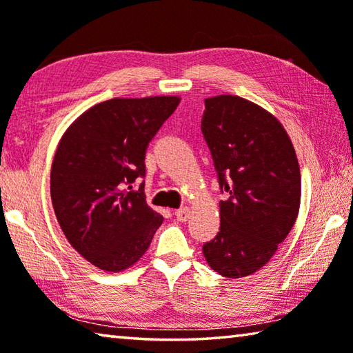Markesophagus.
<instances>
[{"instance_id":"esophagus-1","label":"esophagus","mask_w":353,"mask_h":353,"mask_svg":"<svg viewBox=\"0 0 353 353\" xmlns=\"http://www.w3.org/2000/svg\"><path fill=\"white\" fill-rule=\"evenodd\" d=\"M174 214H176V218L179 219V221H187L188 218H190V208L188 207H182V208H177V210L174 212Z\"/></svg>"}]
</instances>
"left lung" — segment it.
<instances>
[{
	"label": "left lung",
	"mask_w": 353,
	"mask_h": 353,
	"mask_svg": "<svg viewBox=\"0 0 353 353\" xmlns=\"http://www.w3.org/2000/svg\"><path fill=\"white\" fill-rule=\"evenodd\" d=\"M201 129L225 196L219 232L202 252L221 276H249L271 260L296 223L301 171L294 148L270 112L232 94L205 99Z\"/></svg>",
	"instance_id": "8db88e82"
}]
</instances>
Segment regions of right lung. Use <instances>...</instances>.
Returning a JSON list of instances; mask_svg holds the SVG:
<instances>
[{"mask_svg": "<svg viewBox=\"0 0 353 353\" xmlns=\"http://www.w3.org/2000/svg\"><path fill=\"white\" fill-rule=\"evenodd\" d=\"M176 97L115 98L93 105L63 134L52 160L51 201L71 246L99 270L119 272L146 252L163 218L146 204L149 143Z\"/></svg>", "mask_w": 353, "mask_h": 353, "instance_id": "add662e5", "label": "right lung"}]
</instances>
